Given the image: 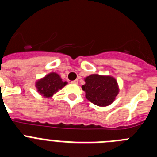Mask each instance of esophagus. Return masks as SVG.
Here are the masks:
<instances>
[{"label":"esophagus","instance_id":"34e87169","mask_svg":"<svg viewBox=\"0 0 157 157\" xmlns=\"http://www.w3.org/2000/svg\"><path fill=\"white\" fill-rule=\"evenodd\" d=\"M71 82L73 83V84H78V79H76V80H74V81H72Z\"/></svg>","mask_w":157,"mask_h":157}]
</instances>
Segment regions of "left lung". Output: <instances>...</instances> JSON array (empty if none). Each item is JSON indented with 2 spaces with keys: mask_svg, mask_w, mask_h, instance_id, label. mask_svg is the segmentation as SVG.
I'll list each match as a JSON object with an SVG mask.
<instances>
[{
  "mask_svg": "<svg viewBox=\"0 0 157 157\" xmlns=\"http://www.w3.org/2000/svg\"><path fill=\"white\" fill-rule=\"evenodd\" d=\"M82 89L86 98L91 103L99 107H106L114 102L120 92L117 80L113 76L92 74L84 78Z\"/></svg>",
  "mask_w": 157,
  "mask_h": 157,
  "instance_id": "left-lung-1",
  "label": "left lung"
}]
</instances>
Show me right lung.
Returning a JSON list of instances; mask_svg holds the SVG:
<instances>
[{
  "instance_id": "add662e5",
  "label": "right lung",
  "mask_w": 157,
  "mask_h": 157,
  "mask_svg": "<svg viewBox=\"0 0 157 157\" xmlns=\"http://www.w3.org/2000/svg\"><path fill=\"white\" fill-rule=\"evenodd\" d=\"M67 84L56 72H50L43 78L37 80L35 87L37 93L45 98H52L54 94Z\"/></svg>"
}]
</instances>
